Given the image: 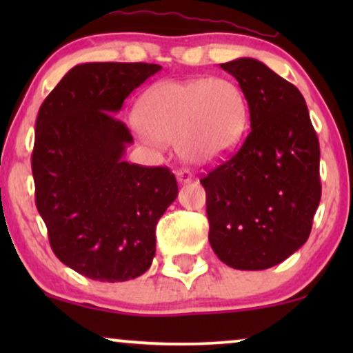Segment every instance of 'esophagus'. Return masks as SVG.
<instances>
[{
    "instance_id": "esophagus-1",
    "label": "esophagus",
    "mask_w": 353,
    "mask_h": 353,
    "mask_svg": "<svg viewBox=\"0 0 353 353\" xmlns=\"http://www.w3.org/2000/svg\"><path fill=\"white\" fill-rule=\"evenodd\" d=\"M176 180L180 185H185V183H190L192 180V175L188 170H178L176 172Z\"/></svg>"
}]
</instances>
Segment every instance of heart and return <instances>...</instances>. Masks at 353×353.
<instances>
[{
  "mask_svg": "<svg viewBox=\"0 0 353 353\" xmlns=\"http://www.w3.org/2000/svg\"><path fill=\"white\" fill-rule=\"evenodd\" d=\"M134 122L151 141L175 144L183 161L205 167L221 161L249 128V101L233 79L165 80L137 104Z\"/></svg>",
  "mask_w": 353,
  "mask_h": 353,
  "instance_id": "1",
  "label": "heart"
}]
</instances>
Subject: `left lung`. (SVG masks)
Wrapping results in <instances>:
<instances>
[{
	"label": "left lung",
	"instance_id": "8db88e82",
	"mask_svg": "<svg viewBox=\"0 0 353 353\" xmlns=\"http://www.w3.org/2000/svg\"><path fill=\"white\" fill-rule=\"evenodd\" d=\"M249 101L239 151L201 180L209 241L236 270H267L302 248L321 199L320 144L305 99L252 57L220 64Z\"/></svg>",
	"mask_w": 353,
	"mask_h": 353
}]
</instances>
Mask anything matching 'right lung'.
<instances>
[{
	"label": "right lung",
	"mask_w": 353,
	"mask_h": 353,
	"mask_svg": "<svg viewBox=\"0 0 353 353\" xmlns=\"http://www.w3.org/2000/svg\"><path fill=\"white\" fill-rule=\"evenodd\" d=\"M162 67L86 62L67 72L38 110L32 172L52 252L98 281H128L156 255V225L176 199L175 175L123 159L133 143L114 117Z\"/></svg>",
	"instance_id": "right-lung-1"
}]
</instances>
